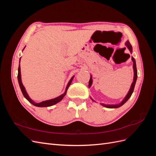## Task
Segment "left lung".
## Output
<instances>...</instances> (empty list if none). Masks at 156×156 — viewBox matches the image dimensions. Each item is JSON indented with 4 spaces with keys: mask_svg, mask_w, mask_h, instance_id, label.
<instances>
[{
    "mask_svg": "<svg viewBox=\"0 0 156 156\" xmlns=\"http://www.w3.org/2000/svg\"><path fill=\"white\" fill-rule=\"evenodd\" d=\"M125 45L127 47V48L129 49V50L130 51V52L131 53L132 52V47H131V45L130 44L129 41H127L126 43H125ZM131 60L132 61H133V70H134V77H133V82L131 84V88L129 89V91L128 92V93H127V94L126 95V98H124V100L122 101L120 104L119 105H105V104H102L101 105L103 106H104L107 108H118V107H121L122 105H123L124 103L129 100V98L131 97V96L132 95V93L133 92V90H134V88H135V83H136V78H137V70H136V62H135V58L133 57V56H131ZM92 77L90 76V81H89V84H88V87H90L91 85H92ZM92 99V98H91ZM92 101H94L92 100Z\"/></svg>",
    "mask_w": 156,
    "mask_h": 156,
    "instance_id": "left-lung-1",
    "label": "left lung"
}]
</instances>
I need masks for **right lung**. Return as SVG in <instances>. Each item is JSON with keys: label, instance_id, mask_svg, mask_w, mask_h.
<instances>
[{"label": "right lung", "instance_id": "obj_1", "mask_svg": "<svg viewBox=\"0 0 156 156\" xmlns=\"http://www.w3.org/2000/svg\"><path fill=\"white\" fill-rule=\"evenodd\" d=\"M21 60V58H20ZM74 77H73L72 79H70V81H69V83H68V85L66 87V91L65 92L62 94V95L56 98H54V99H52V100H47V101H42V102H40V103H35L31 99L29 98V96H28V94L25 90V88L24 87V86L22 84V82H21V68H20V66H19V68H18V75H17V79H18V82H19V84H20V88L21 90V92L23 94V96H24V97L27 99V100L29 101L30 103H31L32 105H34L36 107H49V106H52L53 105H55L56 103H58L59 101H60L61 100H62L63 98L66 96V92H67V90H68V88H69V85L71 84V83H72V80L73 79Z\"/></svg>", "mask_w": 156, "mask_h": 156}]
</instances>
